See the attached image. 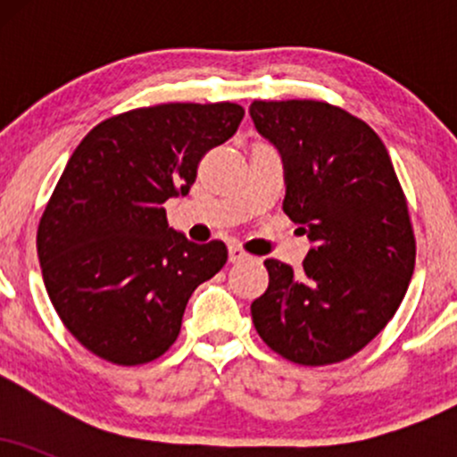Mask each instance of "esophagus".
<instances>
[{"label": "esophagus", "instance_id": "obj_1", "mask_svg": "<svg viewBox=\"0 0 457 457\" xmlns=\"http://www.w3.org/2000/svg\"><path fill=\"white\" fill-rule=\"evenodd\" d=\"M249 258H251V255L246 253L243 246H238V245L229 246V262H243V260H249Z\"/></svg>", "mask_w": 457, "mask_h": 457}]
</instances>
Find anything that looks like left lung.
Listing matches in <instances>:
<instances>
[{"mask_svg":"<svg viewBox=\"0 0 457 457\" xmlns=\"http://www.w3.org/2000/svg\"><path fill=\"white\" fill-rule=\"evenodd\" d=\"M249 113L283 156V212L313 245L301 272L264 262L255 330L292 363H339L386 327L408 290L417 243L406 195L382 139L345 109L253 101Z\"/></svg>","mask_w":457,"mask_h":457,"instance_id":"8db88e82","label":"left lung"}]
</instances>
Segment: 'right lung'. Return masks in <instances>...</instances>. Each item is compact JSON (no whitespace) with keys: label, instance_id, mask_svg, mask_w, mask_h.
<instances>
[{"label":"right lung","instance_id":"1","mask_svg":"<svg viewBox=\"0 0 457 457\" xmlns=\"http://www.w3.org/2000/svg\"><path fill=\"white\" fill-rule=\"evenodd\" d=\"M243 115L236 103L130 109L72 152L36 246L57 316L92 354L124 367L159 359L178 339L193 290L225 266L228 246L187 240L162 204L187 195L199 161Z\"/></svg>","mask_w":457,"mask_h":457}]
</instances>
